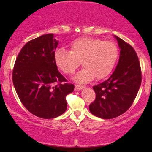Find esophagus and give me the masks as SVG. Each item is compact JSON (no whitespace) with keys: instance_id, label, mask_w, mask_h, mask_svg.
<instances>
[{"instance_id":"obj_1","label":"esophagus","mask_w":152,"mask_h":152,"mask_svg":"<svg viewBox=\"0 0 152 152\" xmlns=\"http://www.w3.org/2000/svg\"><path fill=\"white\" fill-rule=\"evenodd\" d=\"M84 88L83 86H79V85H75V89L76 90H81Z\"/></svg>"}]
</instances>
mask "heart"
<instances>
[{"instance_id":"b5f03b06","label":"heart","mask_w":152,"mask_h":152,"mask_svg":"<svg viewBox=\"0 0 152 152\" xmlns=\"http://www.w3.org/2000/svg\"><path fill=\"white\" fill-rule=\"evenodd\" d=\"M69 51L56 50L55 64L64 74H73L80 66L83 68L74 77L79 83H88L96 77L102 79L111 74L118 57V48L114 42L92 37H81L69 45Z\"/></svg>"}]
</instances>
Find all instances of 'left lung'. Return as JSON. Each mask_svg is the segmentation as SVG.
Returning <instances> with one entry per match:
<instances>
[{
    "instance_id": "obj_1",
    "label": "left lung",
    "mask_w": 152,
    "mask_h": 152,
    "mask_svg": "<svg viewBox=\"0 0 152 152\" xmlns=\"http://www.w3.org/2000/svg\"><path fill=\"white\" fill-rule=\"evenodd\" d=\"M120 48L118 64L111 76L93 87L96 99L89 105L92 114L109 119L124 114L137 96L142 82L140 64L132 46L114 36Z\"/></svg>"
}]
</instances>
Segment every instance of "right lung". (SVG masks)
Segmentation results:
<instances>
[{"mask_svg":"<svg viewBox=\"0 0 152 152\" xmlns=\"http://www.w3.org/2000/svg\"><path fill=\"white\" fill-rule=\"evenodd\" d=\"M58 43L53 34L28 41L18 53L13 71V86L23 105L42 118L64 114L67 109L66 96L74 89V84L62 83L66 79L54 62Z\"/></svg>","mask_w":152,"mask_h":152,"instance_id":"right-lung-1","label":"right lung"}]
</instances>
